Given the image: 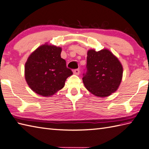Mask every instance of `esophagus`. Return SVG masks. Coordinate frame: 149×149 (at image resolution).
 I'll return each mask as SVG.
<instances>
[{
	"instance_id": "34e87169",
	"label": "esophagus",
	"mask_w": 149,
	"mask_h": 149,
	"mask_svg": "<svg viewBox=\"0 0 149 149\" xmlns=\"http://www.w3.org/2000/svg\"><path fill=\"white\" fill-rule=\"evenodd\" d=\"M73 73H74V74L78 75L79 74H80V70H79L78 69H74V70L73 71Z\"/></svg>"
}]
</instances>
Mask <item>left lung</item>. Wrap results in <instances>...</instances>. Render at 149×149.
Returning <instances> with one entry per match:
<instances>
[{"label":"left lung","instance_id":"8db88e82","mask_svg":"<svg viewBox=\"0 0 149 149\" xmlns=\"http://www.w3.org/2000/svg\"><path fill=\"white\" fill-rule=\"evenodd\" d=\"M86 68L82 80L85 88L95 96H109L119 87L123 68L118 59L108 49L99 52L89 49Z\"/></svg>","mask_w":149,"mask_h":149}]
</instances>
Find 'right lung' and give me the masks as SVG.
Instances as JSON below:
<instances>
[{"instance_id":"1","label":"right lung","mask_w":149,"mask_h":149,"mask_svg":"<svg viewBox=\"0 0 149 149\" xmlns=\"http://www.w3.org/2000/svg\"><path fill=\"white\" fill-rule=\"evenodd\" d=\"M62 48L45 44L29 56L25 65V77L29 87L36 94L49 97L64 87L72 74L62 58Z\"/></svg>"}]
</instances>
